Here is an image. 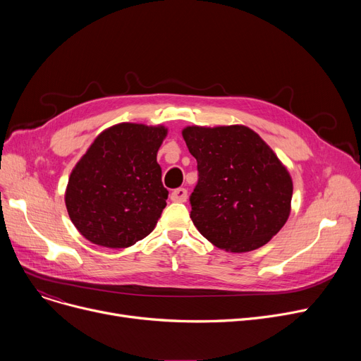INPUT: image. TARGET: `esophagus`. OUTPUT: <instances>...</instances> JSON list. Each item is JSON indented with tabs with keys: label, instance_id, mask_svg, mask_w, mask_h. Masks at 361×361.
<instances>
[{
	"label": "esophagus",
	"instance_id": "obj_1",
	"mask_svg": "<svg viewBox=\"0 0 361 361\" xmlns=\"http://www.w3.org/2000/svg\"><path fill=\"white\" fill-rule=\"evenodd\" d=\"M171 200L173 202H185L187 200V190L183 187L177 188L173 193H171Z\"/></svg>",
	"mask_w": 361,
	"mask_h": 361
}]
</instances>
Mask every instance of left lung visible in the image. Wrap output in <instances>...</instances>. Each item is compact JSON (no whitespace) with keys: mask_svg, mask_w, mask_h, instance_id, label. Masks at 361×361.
I'll list each match as a JSON object with an SVG mask.
<instances>
[{"mask_svg":"<svg viewBox=\"0 0 361 361\" xmlns=\"http://www.w3.org/2000/svg\"><path fill=\"white\" fill-rule=\"evenodd\" d=\"M183 137L197 161L190 218L218 249L244 253L287 222L293 180L274 150L245 126H188Z\"/></svg>","mask_w":361,"mask_h":361,"instance_id":"obj_1","label":"left lung"}]
</instances>
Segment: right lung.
Segmentation results:
<instances>
[{
    "mask_svg": "<svg viewBox=\"0 0 361 361\" xmlns=\"http://www.w3.org/2000/svg\"><path fill=\"white\" fill-rule=\"evenodd\" d=\"M166 131L164 126L116 124L104 130L75 164L66 206L86 240L126 249L154 231L168 199L157 162Z\"/></svg>",
    "mask_w": 361,
    "mask_h": 361,
    "instance_id": "add662e5",
    "label": "right lung"
}]
</instances>
